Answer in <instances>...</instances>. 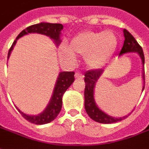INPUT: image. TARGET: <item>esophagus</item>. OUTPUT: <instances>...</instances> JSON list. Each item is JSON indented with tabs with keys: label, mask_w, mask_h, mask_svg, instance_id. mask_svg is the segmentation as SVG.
<instances>
[{
	"label": "esophagus",
	"mask_w": 149,
	"mask_h": 149,
	"mask_svg": "<svg viewBox=\"0 0 149 149\" xmlns=\"http://www.w3.org/2000/svg\"><path fill=\"white\" fill-rule=\"evenodd\" d=\"M83 77H84V76L81 74V72H77L75 73V78H76V79H77V80H80V79H82Z\"/></svg>",
	"instance_id": "esophagus-1"
}]
</instances>
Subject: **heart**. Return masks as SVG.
Wrapping results in <instances>:
<instances>
[{"instance_id": "1", "label": "heart", "mask_w": 149, "mask_h": 149, "mask_svg": "<svg viewBox=\"0 0 149 149\" xmlns=\"http://www.w3.org/2000/svg\"><path fill=\"white\" fill-rule=\"evenodd\" d=\"M118 45V39L112 31H86L74 37L69 46L62 44L58 49L61 61L72 63L77 55H84V61L88 68L102 67L113 55Z\"/></svg>"}]
</instances>
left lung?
Instances as JSON below:
<instances>
[{
	"mask_svg": "<svg viewBox=\"0 0 149 149\" xmlns=\"http://www.w3.org/2000/svg\"><path fill=\"white\" fill-rule=\"evenodd\" d=\"M123 33H124V37H125V41H124V45H123L121 50L119 53V56L124 55L125 53H129V52H136L138 55L140 56L142 65H143V68H142V78L144 81L143 82L144 85L142 88V92H143L144 88V56L143 49L128 31L124 29ZM103 72L104 68H100V69L91 70V71H88L85 72L84 74V82H85L84 108L88 116L92 120H93L94 121L101 123V124H112L115 122L120 121L126 117H128V116L131 112L122 117H114L105 113L97 106L95 98H94V90H95V86H96L97 81L102 75Z\"/></svg>",
	"mask_w": 149,
	"mask_h": 149,
	"instance_id": "1",
	"label": "left lung"
}]
</instances>
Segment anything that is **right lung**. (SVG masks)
Segmentation results:
<instances>
[{
	"label": "right lung",
	"mask_w": 149,
	"mask_h": 149,
	"mask_svg": "<svg viewBox=\"0 0 149 149\" xmlns=\"http://www.w3.org/2000/svg\"><path fill=\"white\" fill-rule=\"evenodd\" d=\"M63 29V25L61 24H52L47 22H40L39 24L31 25L26 28L25 29L21 32L17 37L16 38L14 42L13 43L11 48L8 53V59L10 56L11 52L14 48L17 40L21 37L29 33H39L45 35L50 37V39L53 40L56 46H59L61 42V30ZM74 72H61L58 75V77L56 81L55 87L53 89L52 97L49 100V103L45 110L37 115H27L16 107L19 112L21 113L24 119L28 121L31 122L35 125H45L52 121L58 116L62 108V97L63 95L67 90L68 87L74 81Z\"/></svg>",
	"instance_id": "add662e5"
}]
</instances>
